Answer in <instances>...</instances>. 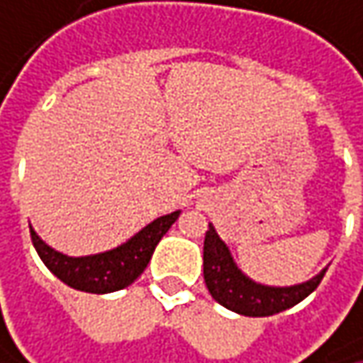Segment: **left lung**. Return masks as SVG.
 Returning a JSON list of instances; mask_svg holds the SVG:
<instances>
[{
    "label": "left lung",
    "instance_id": "1",
    "mask_svg": "<svg viewBox=\"0 0 363 363\" xmlns=\"http://www.w3.org/2000/svg\"><path fill=\"white\" fill-rule=\"evenodd\" d=\"M324 272L326 269L310 281L291 287L262 285L238 269L229 247L213 225H208L204 235V283L215 301L242 316H272L294 308L320 285Z\"/></svg>",
    "mask_w": 363,
    "mask_h": 363
}]
</instances>
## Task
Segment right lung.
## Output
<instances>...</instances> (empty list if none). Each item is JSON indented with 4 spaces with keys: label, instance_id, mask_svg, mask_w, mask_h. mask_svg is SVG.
I'll return each mask as SVG.
<instances>
[{
    "label": "right lung",
    "instance_id": "obj_1",
    "mask_svg": "<svg viewBox=\"0 0 363 363\" xmlns=\"http://www.w3.org/2000/svg\"><path fill=\"white\" fill-rule=\"evenodd\" d=\"M177 217L179 211L159 217L140 229L134 238H130L125 244L109 252L78 256V258L65 256L62 252L47 246L33 227H30V238L45 267L60 281H64L65 285L86 294H111L132 285L143 274L157 244L167 233L169 227L177 220Z\"/></svg>",
    "mask_w": 363,
    "mask_h": 363
}]
</instances>
